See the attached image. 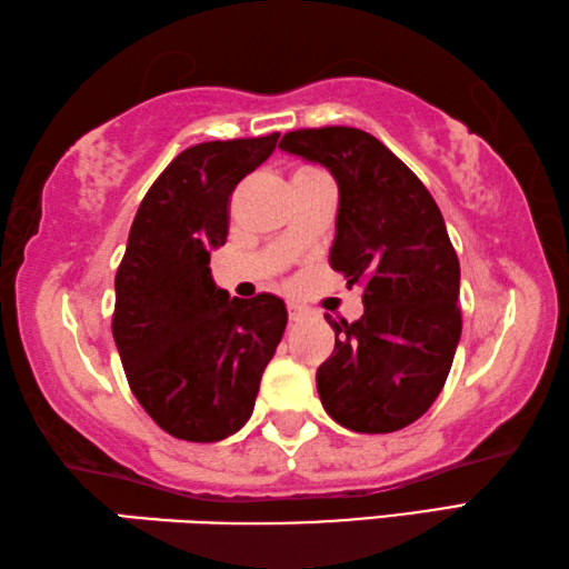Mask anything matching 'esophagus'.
Segmentation results:
<instances>
[{
  "label": "esophagus",
  "mask_w": 569,
  "mask_h": 569,
  "mask_svg": "<svg viewBox=\"0 0 569 569\" xmlns=\"http://www.w3.org/2000/svg\"><path fill=\"white\" fill-rule=\"evenodd\" d=\"M287 310H290V320L292 322H300L302 320V307H297V305H290V307H287Z\"/></svg>",
  "instance_id": "34e87169"
}]
</instances>
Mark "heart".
I'll return each instance as SVG.
<instances>
[{"label": "heart", "instance_id": "1", "mask_svg": "<svg viewBox=\"0 0 569 569\" xmlns=\"http://www.w3.org/2000/svg\"><path fill=\"white\" fill-rule=\"evenodd\" d=\"M310 169H312V167H302V169H300V172H310Z\"/></svg>", "mask_w": 569, "mask_h": 569}]
</instances>
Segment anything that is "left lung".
I'll return each instance as SVG.
<instances>
[{"label":"left lung","mask_w":569,"mask_h":569,"mask_svg":"<svg viewBox=\"0 0 569 569\" xmlns=\"http://www.w3.org/2000/svg\"><path fill=\"white\" fill-rule=\"evenodd\" d=\"M279 149L327 167L340 187L330 264L362 284L365 315L327 322L317 370L327 415L352 432L402 430L442 392L462 335L460 259L440 207L402 159L355 127L295 129Z\"/></svg>","instance_id":"1"}]
</instances>
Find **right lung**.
Listing matches in <instances>:
<instances>
[{
	"label": "right lung",
	"instance_id": "1",
	"mask_svg": "<svg viewBox=\"0 0 569 569\" xmlns=\"http://www.w3.org/2000/svg\"><path fill=\"white\" fill-rule=\"evenodd\" d=\"M279 134L202 142L149 187L114 277L112 335L144 412L177 440L217 442L244 427L287 327L274 295L229 300L209 272L227 242L229 197Z\"/></svg>",
	"mask_w": 569,
	"mask_h": 569
}]
</instances>
